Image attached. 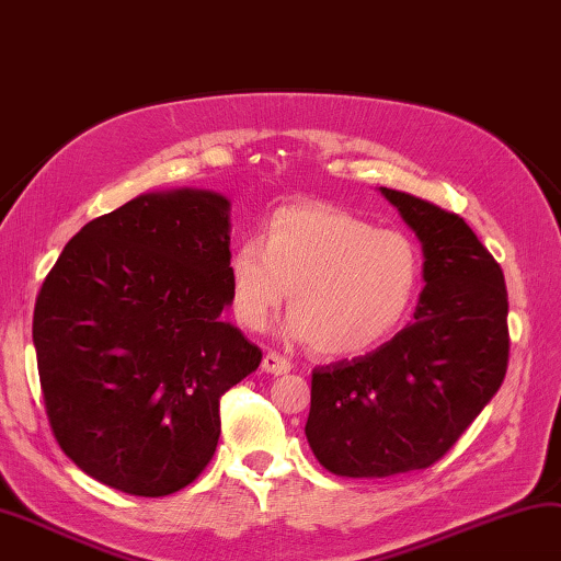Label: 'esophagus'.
<instances>
[{"label":"esophagus","mask_w":561,"mask_h":561,"mask_svg":"<svg viewBox=\"0 0 561 561\" xmlns=\"http://www.w3.org/2000/svg\"><path fill=\"white\" fill-rule=\"evenodd\" d=\"M263 368H266V371L273 374V376H283V374L290 371L293 364H290V358H285L276 352H268L266 356H263Z\"/></svg>","instance_id":"esophagus-1"}]
</instances>
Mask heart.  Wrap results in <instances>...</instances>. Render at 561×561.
<instances>
[{
  "instance_id": "obj_1",
  "label": "heart",
  "mask_w": 561,
  "mask_h": 561,
  "mask_svg": "<svg viewBox=\"0 0 561 561\" xmlns=\"http://www.w3.org/2000/svg\"><path fill=\"white\" fill-rule=\"evenodd\" d=\"M229 298L237 320L263 330L290 291L285 332L317 354L352 356L393 334L420 283V253L403 231L327 203L273 213L259 239L231 249Z\"/></svg>"
}]
</instances>
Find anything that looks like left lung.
I'll use <instances>...</instances> for the list:
<instances>
[{
    "instance_id": "obj_1",
    "label": "left lung",
    "mask_w": 561,
    "mask_h": 561,
    "mask_svg": "<svg viewBox=\"0 0 561 561\" xmlns=\"http://www.w3.org/2000/svg\"><path fill=\"white\" fill-rule=\"evenodd\" d=\"M425 251L415 322L376 352L312 371L305 425L336 477L427 469L457 445L508 371V293L499 261L463 217L380 187Z\"/></svg>"
}]
</instances>
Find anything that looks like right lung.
Wrapping results in <instances>:
<instances>
[{
	"label": "right lung",
	"instance_id": "1",
	"mask_svg": "<svg viewBox=\"0 0 561 561\" xmlns=\"http://www.w3.org/2000/svg\"><path fill=\"white\" fill-rule=\"evenodd\" d=\"M229 199L173 190L84 225L41 285L34 346L60 449L104 485L158 499L215 457L219 400L261 364L221 322Z\"/></svg>",
	"mask_w": 561,
	"mask_h": 561
}]
</instances>
